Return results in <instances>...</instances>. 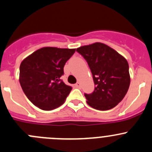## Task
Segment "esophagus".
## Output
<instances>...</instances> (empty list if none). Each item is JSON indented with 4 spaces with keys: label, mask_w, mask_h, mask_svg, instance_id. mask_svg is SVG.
<instances>
[{
    "label": "esophagus",
    "mask_w": 152,
    "mask_h": 152,
    "mask_svg": "<svg viewBox=\"0 0 152 152\" xmlns=\"http://www.w3.org/2000/svg\"><path fill=\"white\" fill-rule=\"evenodd\" d=\"M75 86H76V88H81V84L79 83V82H77V83L75 85Z\"/></svg>",
    "instance_id": "obj_1"
}]
</instances>
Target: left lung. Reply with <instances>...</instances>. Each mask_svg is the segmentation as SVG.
<instances>
[{
	"instance_id": "8db88e82",
	"label": "left lung",
	"mask_w": 152,
	"mask_h": 152,
	"mask_svg": "<svg viewBox=\"0 0 152 152\" xmlns=\"http://www.w3.org/2000/svg\"><path fill=\"white\" fill-rule=\"evenodd\" d=\"M76 51L88 62L95 85L94 92L85 94L87 103L99 110L115 107L123 99L130 85L127 60L99 42L80 47Z\"/></svg>"
}]
</instances>
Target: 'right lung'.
<instances>
[{
    "mask_svg": "<svg viewBox=\"0 0 152 152\" xmlns=\"http://www.w3.org/2000/svg\"><path fill=\"white\" fill-rule=\"evenodd\" d=\"M76 49L43 48L22 61L19 82L28 99L36 107L51 110L65 101L72 87L61 80L64 67Z\"/></svg>",
    "mask_w": 152,
    "mask_h": 152,
    "instance_id": "obj_1",
    "label": "right lung"
}]
</instances>
